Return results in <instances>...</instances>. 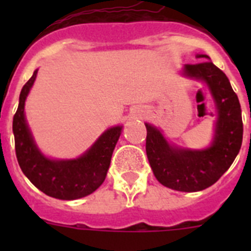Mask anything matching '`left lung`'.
I'll return each mask as SVG.
<instances>
[{"label": "left lung", "mask_w": 251, "mask_h": 251, "mask_svg": "<svg viewBox=\"0 0 251 251\" xmlns=\"http://www.w3.org/2000/svg\"><path fill=\"white\" fill-rule=\"evenodd\" d=\"M197 59L208 56L197 55ZM183 70L188 76L205 81L216 103V134L211 147L203 151L172 147L157 128L146 124V152L162 185L176 191L196 192L214 185L232 165L243 142V119L238 95L225 73L212 61L187 64Z\"/></svg>", "instance_id": "1"}]
</instances>
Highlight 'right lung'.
<instances>
[{"mask_svg":"<svg viewBox=\"0 0 251 251\" xmlns=\"http://www.w3.org/2000/svg\"><path fill=\"white\" fill-rule=\"evenodd\" d=\"M37 70L24 85L20 103L13 115L12 130L19 165L25 176L40 191L59 200H76L93 192L103 183L110 165L113 151L122 127L104 132L85 154L76 159L54 161L37 150L25 121V100L36 79Z\"/></svg>","mask_w":251,"mask_h":251,"instance_id":"obj_1","label":"right lung"}]
</instances>
